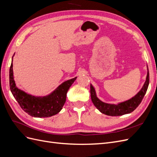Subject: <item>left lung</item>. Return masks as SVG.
I'll use <instances>...</instances> for the list:
<instances>
[{
    "label": "left lung",
    "instance_id": "obj_1",
    "mask_svg": "<svg viewBox=\"0 0 157 157\" xmlns=\"http://www.w3.org/2000/svg\"><path fill=\"white\" fill-rule=\"evenodd\" d=\"M147 73L145 81L140 91L134 96L128 100L119 102L117 104L108 103L100 100L98 97L96 90L92 84H90V95L92 101L98 110L101 113L109 116H121L131 113L138 107L141 102L147 90L149 84V73L147 65Z\"/></svg>",
    "mask_w": 157,
    "mask_h": 157
}]
</instances>
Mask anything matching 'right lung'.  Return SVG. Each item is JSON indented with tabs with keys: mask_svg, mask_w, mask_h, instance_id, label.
<instances>
[{
	"mask_svg": "<svg viewBox=\"0 0 157 157\" xmlns=\"http://www.w3.org/2000/svg\"><path fill=\"white\" fill-rule=\"evenodd\" d=\"M13 57L9 72L10 87L14 98L23 110L29 115L37 118L50 117L60 112L66 101L68 90L77 77L64 81L46 96H32L16 86L13 73Z\"/></svg>",
	"mask_w": 157,
	"mask_h": 157,
	"instance_id": "1",
	"label": "right lung"
}]
</instances>
